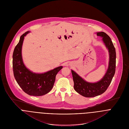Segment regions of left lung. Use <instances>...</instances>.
I'll return each mask as SVG.
<instances>
[{
	"label": "left lung",
	"instance_id": "8db88e82",
	"mask_svg": "<svg viewBox=\"0 0 129 129\" xmlns=\"http://www.w3.org/2000/svg\"><path fill=\"white\" fill-rule=\"evenodd\" d=\"M97 36L102 37V40L108 50L109 61L107 71L104 76L95 83L88 82L72 70L75 91L83 96L92 98L101 95L106 91L116 71V50L109 36L104 32H98Z\"/></svg>",
	"mask_w": 129,
	"mask_h": 129
}]
</instances>
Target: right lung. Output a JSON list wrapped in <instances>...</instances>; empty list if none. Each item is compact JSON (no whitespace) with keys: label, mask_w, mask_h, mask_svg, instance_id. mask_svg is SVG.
Masks as SVG:
<instances>
[{"label":"right lung","mask_w":129,"mask_h":129,"mask_svg":"<svg viewBox=\"0 0 129 129\" xmlns=\"http://www.w3.org/2000/svg\"><path fill=\"white\" fill-rule=\"evenodd\" d=\"M29 33H25L21 36L19 42L13 53V71L14 78L19 86L29 95L42 96L52 89L57 73L63 66L42 74L33 73L26 67L22 56V48L24 37Z\"/></svg>","instance_id":"right-lung-1"}]
</instances>
